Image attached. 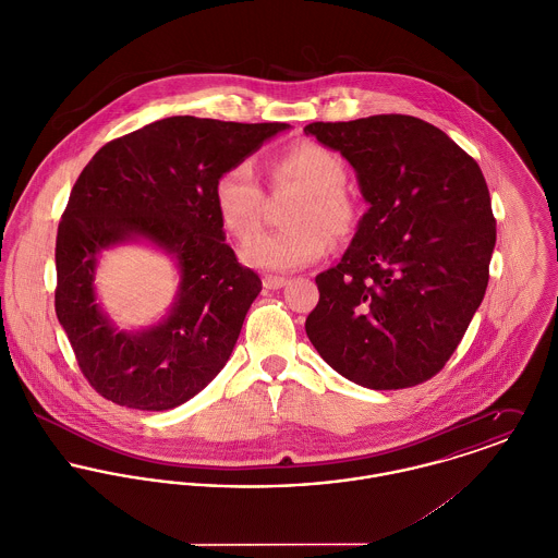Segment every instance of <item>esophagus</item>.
<instances>
[{
	"label": "esophagus",
	"mask_w": 558,
	"mask_h": 558,
	"mask_svg": "<svg viewBox=\"0 0 558 558\" xmlns=\"http://www.w3.org/2000/svg\"><path fill=\"white\" fill-rule=\"evenodd\" d=\"M262 283H264L266 290H281L288 283V279H283V277H264Z\"/></svg>",
	"instance_id": "1"
}]
</instances>
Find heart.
Listing matches in <instances>:
<instances>
[{
  "label": "heart",
  "mask_w": 558,
  "mask_h": 558,
  "mask_svg": "<svg viewBox=\"0 0 558 558\" xmlns=\"http://www.w3.org/2000/svg\"><path fill=\"white\" fill-rule=\"evenodd\" d=\"M275 184L301 189L290 223L283 232H268L246 242L240 257L251 268L288 272L314 264L328 246V234L343 236L354 223V210L345 197V165L332 150L301 142L270 162ZM215 206L223 228L234 239H251L259 228L262 189L246 162L228 167L215 184Z\"/></svg>",
  "instance_id": "b5f03b06"
}]
</instances>
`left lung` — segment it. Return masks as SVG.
Masks as SVG:
<instances>
[{
    "mask_svg": "<svg viewBox=\"0 0 558 558\" xmlns=\"http://www.w3.org/2000/svg\"><path fill=\"white\" fill-rule=\"evenodd\" d=\"M305 135L352 165L369 204L341 262L316 277L307 337L361 387L425 383L487 288L496 221L485 178L447 133L412 116L314 122Z\"/></svg>",
    "mask_w": 558,
    "mask_h": 558,
    "instance_id": "1",
    "label": "left lung"
}]
</instances>
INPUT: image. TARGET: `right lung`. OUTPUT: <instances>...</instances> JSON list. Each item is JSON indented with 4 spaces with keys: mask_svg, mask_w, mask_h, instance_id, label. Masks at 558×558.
<instances>
[{
    "mask_svg": "<svg viewBox=\"0 0 558 558\" xmlns=\"http://www.w3.org/2000/svg\"><path fill=\"white\" fill-rule=\"evenodd\" d=\"M290 124L171 116L102 146L81 171L56 242V314L87 383L137 410H171L226 367L259 277L240 266L215 206L219 175ZM146 243L179 270L168 314L120 329L101 310L102 252Z\"/></svg>",
    "mask_w": 558,
    "mask_h": 558,
    "instance_id": "1",
    "label": "right lung"
}]
</instances>
